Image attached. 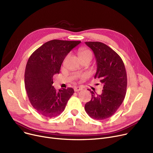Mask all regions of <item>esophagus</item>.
I'll return each instance as SVG.
<instances>
[{"label": "esophagus", "mask_w": 153, "mask_h": 153, "mask_svg": "<svg viewBox=\"0 0 153 153\" xmlns=\"http://www.w3.org/2000/svg\"><path fill=\"white\" fill-rule=\"evenodd\" d=\"M74 91H75V92H78V91H79L82 90V88L81 87L77 86V87H74Z\"/></svg>", "instance_id": "esophagus-1"}]
</instances>
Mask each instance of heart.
<instances>
[{
    "mask_svg": "<svg viewBox=\"0 0 153 153\" xmlns=\"http://www.w3.org/2000/svg\"><path fill=\"white\" fill-rule=\"evenodd\" d=\"M78 54L79 56V58L86 57V56H91L92 57V56L91 51L89 50L86 49V48H81V49L79 50Z\"/></svg>",
    "mask_w": 153,
    "mask_h": 153,
    "instance_id": "heart-1",
    "label": "heart"
}]
</instances>
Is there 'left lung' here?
Listing matches in <instances>:
<instances>
[{"mask_svg": "<svg viewBox=\"0 0 153 153\" xmlns=\"http://www.w3.org/2000/svg\"><path fill=\"white\" fill-rule=\"evenodd\" d=\"M93 51L97 62L94 78L103 84L100 95L91 91L92 99L85 105L87 114L95 120H105L113 115L122 103L126 92L127 76L120 56L101 42H85Z\"/></svg>", "mask_w": 153, "mask_h": 153, "instance_id": "obj_1", "label": "left lung"}]
</instances>
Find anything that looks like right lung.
Returning <instances> with one entry per match:
<instances>
[{"instance_id":"1","label":"right lung","mask_w":153,"mask_h":153,"mask_svg":"<svg viewBox=\"0 0 153 153\" xmlns=\"http://www.w3.org/2000/svg\"><path fill=\"white\" fill-rule=\"evenodd\" d=\"M80 41L53 39L38 48L29 58L25 71V89L31 104L46 118L60 115L74 94L72 88L57 91L53 77L59 74L67 54Z\"/></svg>"}]
</instances>
